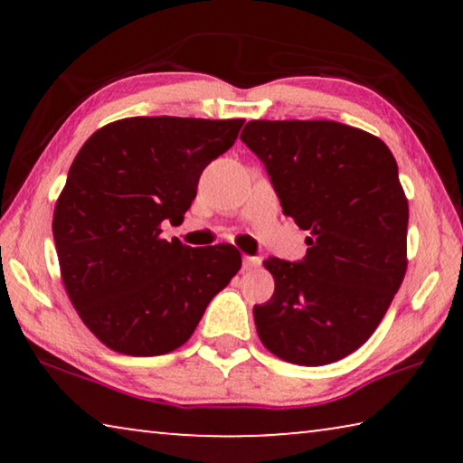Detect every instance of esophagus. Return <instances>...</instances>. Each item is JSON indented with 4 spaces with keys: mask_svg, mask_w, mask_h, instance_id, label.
I'll list each match as a JSON object with an SVG mask.
<instances>
[{
    "mask_svg": "<svg viewBox=\"0 0 463 463\" xmlns=\"http://www.w3.org/2000/svg\"><path fill=\"white\" fill-rule=\"evenodd\" d=\"M261 265V260L260 257H245V260H242V269L245 271H250V269H255V268H260Z\"/></svg>",
    "mask_w": 463,
    "mask_h": 463,
    "instance_id": "1",
    "label": "esophagus"
}]
</instances>
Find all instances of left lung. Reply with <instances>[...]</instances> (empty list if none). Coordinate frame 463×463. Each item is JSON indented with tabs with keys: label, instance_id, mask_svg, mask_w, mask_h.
Wrapping results in <instances>:
<instances>
[{
	"label": "left lung",
	"instance_id": "left-lung-1",
	"mask_svg": "<svg viewBox=\"0 0 463 463\" xmlns=\"http://www.w3.org/2000/svg\"><path fill=\"white\" fill-rule=\"evenodd\" d=\"M241 140L263 161L284 214L310 232L300 263L263 261L276 289L253 308L257 335L289 364L339 362L373 335L409 265L394 155L333 120H250Z\"/></svg>",
	"mask_w": 463,
	"mask_h": 463
}]
</instances>
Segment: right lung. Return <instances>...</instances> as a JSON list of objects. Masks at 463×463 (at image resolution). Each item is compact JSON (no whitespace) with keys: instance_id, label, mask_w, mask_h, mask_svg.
I'll return each mask as SVG.
<instances>
[{"instance_id":"right-lung-1","label":"right lung","mask_w":463,"mask_h":463,"mask_svg":"<svg viewBox=\"0 0 463 463\" xmlns=\"http://www.w3.org/2000/svg\"><path fill=\"white\" fill-rule=\"evenodd\" d=\"M245 120L135 116L93 132L54 206L61 278L83 325L116 354L163 355L190 339L241 269L229 242L192 249L161 237L182 222L202 171Z\"/></svg>"}]
</instances>
